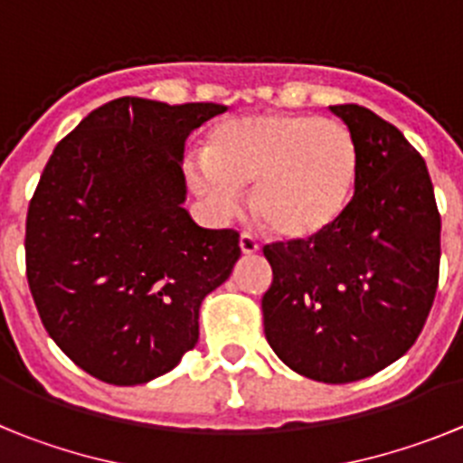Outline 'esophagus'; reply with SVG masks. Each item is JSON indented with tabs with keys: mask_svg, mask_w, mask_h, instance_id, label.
Returning a JSON list of instances; mask_svg holds the SVG:
<instances>
[{
	"mask_svg": "<svg viewBox=\"0 0 463 463\" xmlns=\"http://www.w3.org/2000/svg\"><path fill=\"white\" fill-rule=\"evenodd\" d=\"M239 245H241V252H243V255H255V252H260V243H257L255 236L248 234V232H243V234H241Z\"/></svg>",
	"mask_w": 463,
	"mask_h": 463,
	"instance_id": "esophagus-1",
	"label": "esophagus"
}]
</instances>
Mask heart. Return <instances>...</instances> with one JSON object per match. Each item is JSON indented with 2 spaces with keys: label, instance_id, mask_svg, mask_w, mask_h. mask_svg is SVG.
<instances>
[{
  "label": "heart",
  "instance_id": "b5f03b06",
  "mask_svg": "<svg viewBox=\"0 0 463 463\" xmlns=\"http://www.w3.org/2000/svg\"><path fill=\"white\" fill-rule=\"evenodd\" d=\"M357 143L343 122L304 113L229 118L208 132L192 187L229 218L252 185L250 206L267 232L310 239L336 224L357 185Z\"/></svg>",
  "mask_w": 463,
  "mask_h": 463
}]
</instances>
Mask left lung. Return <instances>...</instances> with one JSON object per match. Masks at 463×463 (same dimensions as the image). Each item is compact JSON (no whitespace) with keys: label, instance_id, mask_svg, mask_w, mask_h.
<instances>
[{"label":"left lung","instance_id":"1","mask_svg":"<svg viewBox=\"0 0 463 463\" xmlns=\"http://www.w3.org/2000/svg\"><path fill=\"white\" fill-rule=\"evenodd\" d=\"M329 109L357 143L354 196L322 234L264 248L273 282L261 313L289 369L343 384L420 336L439 288L440 215L424 159L394 125L357 104Z\"/></svg>","mask_w":463,"mask_h":463}]
</instances>
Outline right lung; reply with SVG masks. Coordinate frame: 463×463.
<instances>
[{
    "label": "right lung",
    "mask_w": 463,
    "mask_h": 463,
    "mask_svg": "<svg viewBox=\"0 0 463 463\" xmlns=\"http://www.w3.org/2000/svg\"><path fill=\"white\" fill-rule=\"evenodd\" d=\"M222 104L120 97L57 143L27 211V280L76 366L132 387L199 341V308L241 257L239 234L183 208L185 141Z\"/></svg>",
    "instance_id": "right-lung-1"
}]
</instances>
